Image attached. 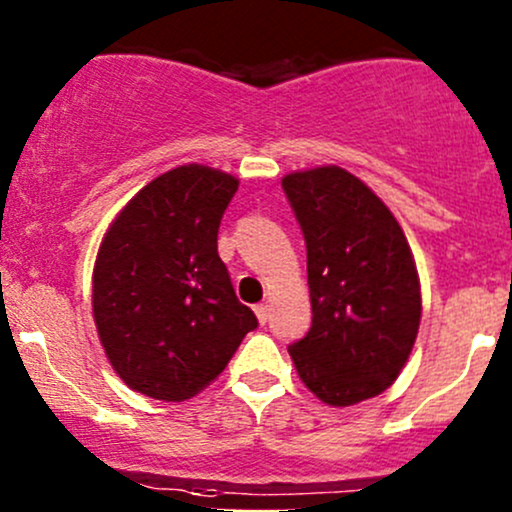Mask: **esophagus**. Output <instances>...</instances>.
Segmentation results:
<instances>
[{
  "label": "esophagus",
  "instance_id": "1",
  "mask_svg": "<svg viewBox=\"0 0 512 512\" xmlns=\"http://www.w3.org/2000/svg\"><path fill=\"white\" fill-rule=\"evenodd\" d=\"M255 314H257V319H260V324H267V319H270V304H265V302L255 304Z\"/></svg>",
  "mask_w": 512,
  "mask_h": 512
}]
</instances>
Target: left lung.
I'll return each mask as SVG.
<instances>
[{
    "label": "left lung",
    "instance_id": "obj_1",
    "mask_svg": "<svg viewBox=\"0 0 512 512\" xmlns=\"http://www.w3.org/2000/svg\"><path fill=\"white\" fill-rule=\"evenodd\" d=\"M282 190L307 245L312 299V327L289 356L324 404H359L389 389L414 349V255L391 210L344 168L289 173Z\"/></svg>",
    "mask_w": 512,
    "mask_h": 512
}]
</instances>
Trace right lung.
Returning a JSON list of instances; mask_svg holds the SVG:
<instances>
[{
	"label": "right lung",
	"instance_id": "right-lung-1",
	"mask_svg": "<svg viewBox=\"0 0 512 512\" xmlns=\"http://www.w3.org/2000/svg\"><path fill=\"white\" fill-rule=\"evenodd\" d=\"M237 185L208 165L168 170L138 190L98 247V339L116 374L151 399L203 391L257 327L218 255Z\"/></svg>",
	"mask_w": 512,
	"mask_h": 512
}]
</instances>
